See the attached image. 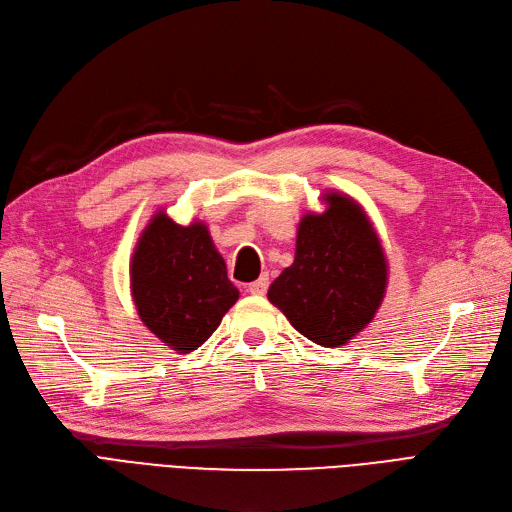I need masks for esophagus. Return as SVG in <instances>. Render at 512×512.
<instances>
[{"label":"esophagus","mask_w":512,"mask_h":512,"mask_svg":"<svg viewBox=\"0 0 512 512\" xmlns=\"http://www.w3.org/2000/svg\"><path fill=\"white\" fill-rule=\"evenodd\" d=\"M268 287H270V278H268V274H263L261 278H257L255 282H251V285H249V293H251V295H266Z\"/></svg>","instance_id":"1"}]
</instances>
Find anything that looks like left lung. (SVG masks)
Wrapping results in <instances>:
<instances>
[{
    "label": "left lung",
    "instance_id": "obj_1",
    "mask_svg": "<svg viewBox=\"0 0 512 512\" xmlns=\"http://www.w3.org/2000/svg\"><path fill=\"white\" fill-rule=\"evenodd\" d=\"M320 200L325 211L301 217L295 259L272 282L268 299L301 335L337 348L361 333L380 310L388 261L361 204L335 189Z\"/></svg>",
    "mask_w": 512,
    "mask_h": 512
}]
</instances>
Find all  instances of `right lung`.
Masks as SVG:
<instances>
[{
  "mask_svg": "<svg viewBox=\"0 0 512 512\" xmlns=\"http://www.w3.org/2000/svg\"><path fill=\"white\" fill-rule=\"evenodd\" d=\"M130 295L143 325L179 354L200 348L240 293L204 221L154 213L130 257Z\"/></svg>",
  "mask_w": 512,
  "mask_h": 512,
  "instance_id": "obj_1",
  "label": "right lung"
}]
</instances>
